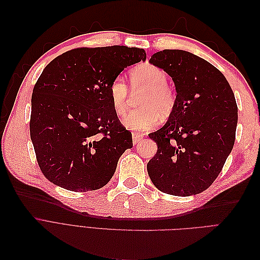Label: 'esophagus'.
Instances as JSON below:
<instances>
[{
    "label": "esophagus",
    "mask_w": 260,
    "mask_h": 260,
    "mask_svg": "<svg viewBox=\"0 0 260 260\" xmlns=\"http://www.w3.org/2000/svg\"><path fill=\"white\" fill-rule=\"evenodd\" d=\"M142 139H143V136L140 135V133H136V132L132 133V142H133V144L139 143Z\"/></svg>",
    "instance_id": "obj_1"
}]
</instances>
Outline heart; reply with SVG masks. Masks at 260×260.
Instances as JSON below:
<instances>
[{
	"label": "heart",
	"instance_id": "1",
	"mask_svg": "<svg viewBox=\"0 0 260 260\" xmlns=\"http://www.w3.org/2000/svg\"><path fill=\"white\" fill-rule=\"evenodd\" d=\"M168 76L165 70L153 64H141L129 72L132 90L144 89L138 109L124 116L122 123L127 129L143 132L151 129L160 119L161 115H169L176 105V94L167 83ZM109 98L118 116H122L128 108L129 88L122 78L118 77L109 84Z\"/></svg>",
	"mask_w": 260,
	"mask_h": 260
}]
</instances>
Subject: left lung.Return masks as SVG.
Instances as JSON below:
<instances>
[{
	"label": "left lung",
	"mask_w": 260,
	"mask_h": 260,
	"mask_svg": "<svg viewBox=\"0 0 260 260\" xmlns=\"http://www.w3.org/2000/svg\"><path fill=\"white\" fill-rule=\"evenodd\" d=\"M149 62L172 78L177 98L168 121L148 135L157 143L148 176L164 193H202L217 179L234 145V93L220 70L190 52L162 50Z\"/></svg>",
	"instance_id": "1"
}]
</instances>
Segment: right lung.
Wrapping results in <instances>:
<instances>
[{
    "mask_svg": "<svg viewBox=\"0 0 260 260\" xmlns=\"http://www.w3.org/2000/svg\"><path fill=\"white\" fill-rule=\"evenodd\" d=\"M143 49L78 48L46 66L31 98L30 138L44 177L74 192L108 183L132 135L115 113L109 84L145 60Z\"/></svg>",
    "mask_w": 260,
    "mask_h": 260,
    "instance_id": "add662e5",
    "label": "right lung"
}]
</instances>
